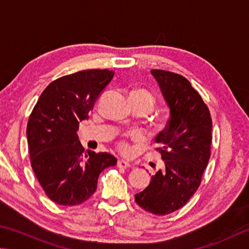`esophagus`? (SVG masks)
Here are the masks:
<instances>
[{"instance_id": "1", "label": "esophagus", "mask_w": 249, "mask_h": 249, "mask_svg": "<svg viewBox=\"0 0 249 249\" xmlns=\"http://www.w3.org/2000/svg\"><path fill=\"white\" fill-rule=\"evenodd\" d=\"M117 166L119 168H128V167H130V164L124 160H118Z\"/></svg>"}]
</instances>
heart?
Masks as SVG:
<instances>
[{
    "instance_id": "heart-1",
    "label": "heart",
    "mask_w": 249,
    "mask_h": 249,
    "mask_svg": "<svg viewBox=\"0 0 249 249\" xmlns=\"http://www.w3.org/2000/svg\"><path fill=\"white\" fill-rule=\"evenodd\" d=\"M131 98H136L139 100H142V102L147 103L151 107H153V105L155 103V98L152 93H150L149 90L146 89H134L131 91ZM121 149L124 151H128V145L125 143H122L121 144Z\"/></svg>"
}]
</instances>
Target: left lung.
Wrapping results in <instances>:
<instances>
[{
	"instance_id": "8db88e82",
	"label": "left lung",
	"mask_w": 249,
	"mask_h": 249,
	"mask_svg": "<svg viewBox=\"0 0 249 249\" xmlns=\"http://www.w3.org/2000/svg\"><path fill=\"white\" fill-rule=\"evenodd\" d=\"M171 117L155 138L165 168L134 196L143 210L166 215L188 202L199 188L211 155L212 119L209 108L190 82L179 74L152 70Z\"/></svg>"
}]
</instances>
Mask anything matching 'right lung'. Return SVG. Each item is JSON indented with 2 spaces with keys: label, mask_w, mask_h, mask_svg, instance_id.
<instances>
[{
  "label": "right lung",
  "mask_w": 249,
  "mask_h": 249,
  "mask_svg": "<svg viewBox=\"0 0 249 249\" xmlns=\"http://www.w3.org/2000/svg\"><path fill=\"white\" fill-rule=\"evenodd\" d=\"M113 74L95 69L56 78L29 116L26 133L33 171L48 197L61 206L86 201L97 188L99 174L117 163L106 152H85L76 133Z\"/></svg>",
  "instance_id": "add662e5"
}]
</instances>
